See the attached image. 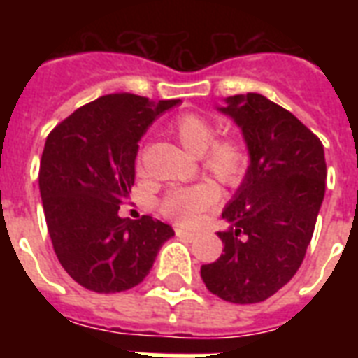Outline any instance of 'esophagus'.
Masks as SVG:
<instances>
[{
  "mask_svg": "<svg viewBox=\"0 0 358 358\" xmlns=\"http://www.w3.org/2000/svg\"><path fill=\"white\" fill-rule=\"evenodd\" d=\"M174 234L178 236V238H184V239H195V232H191V230L174 229Z\"/></svg>",
  "mask_w": 358,
  "mask_h": 358,
  "instance_id": "esophagus-1",
  "label": "esophagus"
}]
</instances>
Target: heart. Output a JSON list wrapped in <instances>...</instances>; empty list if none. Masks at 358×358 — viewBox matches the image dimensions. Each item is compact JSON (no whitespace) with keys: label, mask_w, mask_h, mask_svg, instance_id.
<instances>
[{"label":"heart","mask_w":358,"mask_h":358,"mask_svg":"<svg viewBox=\"0 0 358 358\" xmlns=\"http://www.w3.org/2000/svg\"><path fill=\"white\" fill-rule=\"evenodd\" d=\"M173 134L184 145V148L201 156L202 169L223 185H239L250 169V150L243 139L236 135L215 137V126L196 113L180 115L174 120ZM137 171H141L137 163ZM219 191L210 182L174 187L163 196L157 208L163 217L176 224L196 223L202 213L217 206Z\"/></svg>","instance_id":"b5f03b06"}]
</instances>
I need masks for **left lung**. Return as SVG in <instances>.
<instances>
[{
  "label": "left lung",
  "mask_w": 358,
  "mask_h": 358,
  "mask_svg": "<svg viewBox=\"0 0 358 358\" xmlns=\"http://www.w3.org/2000/svg\"><path fill=\"white\" fill-rule=\"evenodd\" d=\"M243 131L250 169L224 208L223 255L201 267L206 288L238 305L277 294L299 269L325 195L322 141L288 109L258 92L227 98Z\"/></svg>",
  "instance_id": "1"
}]
</instances>
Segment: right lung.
Masks as SVG:
<instances>
[{
    "instance_id": "obj_1",
    "label": "right lung",
    "mask_w": 358,
    "mask_h": 358,
    "mask_svg": "<svg viewBox=\"0 0 358 358\" xmlns=\"http://www.w3.org/2000/svg\"><path fill=\"white\" fill-rule=\"evenodd\" d=\"M178 102L106 94L48 135L38 171L48 232L64 271L83 288L96 294L134 288L174 236L150 215L128 221L119 210L134 185L137 141Z\"/></svg>"
}]
</instances>
